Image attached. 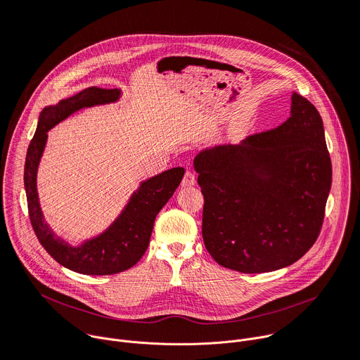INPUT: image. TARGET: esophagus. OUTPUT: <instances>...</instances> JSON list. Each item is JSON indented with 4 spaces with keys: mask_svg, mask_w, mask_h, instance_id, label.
<instances>
[{
    "mask_svg": "<svg viewBox=\"0 0 360 360\" xmlns=\"http://www.w3.org/2000/svg\"><path fill=\"white\" fill-rule=\"evenodd\" d=\"M195 175L191 172V171H186L185 175H184V179H182V186L184 188H189V186H193L195 185Z\"/></svg>",
    "mask_w": 360,
    "mask_h": 360,
    "instance_id": "34e87169",
    "label": "esophagus"
}]
</instances>
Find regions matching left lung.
I'll return each mask as SVG.
<instances>
[{
    "label": "left lung",
    "instance_id": "obj_1",
    "mask_svg": "<svg viewBox=\"0 0 360 360\" xmlns=\"http://www.w3.org/2000/svg\"><path fill=\"white\" fill-rule=\"evenodd\" d=\"M290 117L193 160L205 198L202 236L224 268L262 274L292 265L319 236L332 164L318 110L293 92Z\"/></svg>",
    "mask_w": 360,
    "mask_h": 360
}]
</instances>
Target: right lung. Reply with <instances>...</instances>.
I'll return each instance as SVG.
<instances>
[{
	"mask_svg": "<svg viewBox=\"0 0 360 360\" xmlns=\"http://www.w3.org/2000/svg\"><path fill=\"white\" fill-rule=\"evenodd\" d=\"M120 96L121 89L118 88L91 86L74 96L61 99L57 105L45 107L39 114L37 131L27 150L24 185L32 229L44 249L60 265L82 275H114L132 268L149 245L157 215L174 195L185 174L184 168H172L141 182L110 228L79 246L70 245L48 226L37 192V171L46 143V132L78 110L110 104L118 101Z\"/></svg>",
	"mask_w": 360,
	"mask_h": 360,
	"instance_id": "1",
	"label": "right lung"
}]
</instances>
